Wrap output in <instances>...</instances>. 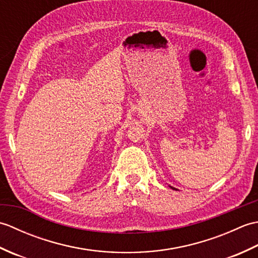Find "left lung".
I'll list each match as a JSON object with an SVG mask.
<instances>
[{
    "instance_id": "obj_1",
    "label": "left lung",
    "mask_w": 258,
    "mask_h": 258,
    "mask_svg": "<svg viewBox=\"0 0 258 258\" xmlns=\"http://www.w3.org/2000/svg\"><path fill=\"white\" fill-rule=\"evenodd\" d=\"M171 187H172V186H171ZM172 188H173V189H175V188H174V187H172Z\"/></svg>"
}]
</instances>
